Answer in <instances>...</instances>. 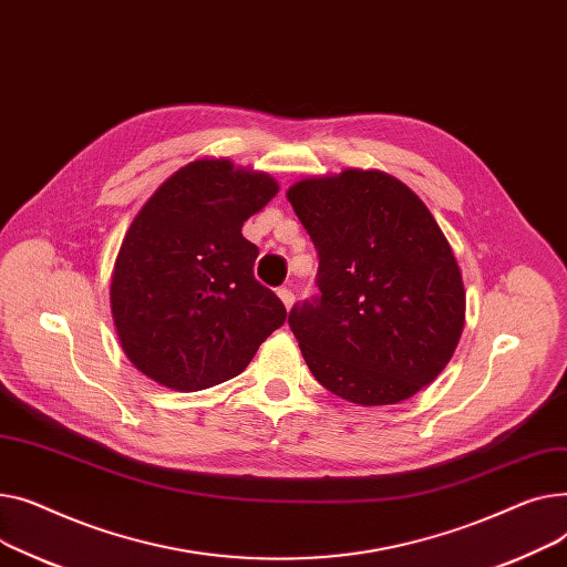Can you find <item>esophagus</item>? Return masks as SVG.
<instances>
[{"label":"esophagus","instance_id":"esophagus-1","mask_svg":"<svg viewBox=\"0 0 567 567\" xmlns=\"http://www.w3.org/2000/svg\"><path fill=\"white\" fill-rule=\"evenodd\" d=\"M277 295H279V299H281L286 309H290V307H292V302H295V295H292V290H288V288H279V290H277Z\"/></svg>","mask_w":567,"mask_h":567}]
</instances>
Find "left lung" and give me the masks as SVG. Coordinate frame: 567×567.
<instances>
[{
    "instance_id": "1",
    "label": "left lung",
    "mask_w": 567,
    "mask_h": 567,
    "mask_svg": "<svg viewBox=\"0 0 567 567\" xmlns=\"http://www.w3.org/2000/svg\"><path fill=\"white\" fill-rule=\"evenodd\" d=\"M286 196L320 258V295L288 316L313 378L363 408L408 401L446 369L467 309L440 224L378 169L297 181Z\"/></svg>"
}]
</instances>
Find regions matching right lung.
<instances>
[{"label": "right lung", "instance_id": "right-lung-1", "mask_svg": "<svg viewBox=\"0 0 567 567\" xmlns=\"http://www.w3.org/2000/svg\"><path fill=\"white\" fill-rule=\"evenodd\" d=\"M279 192L230 159H194L166 178L121 243L110 305L135 369L174 391L240 375L286 322L281 299L254 279L258 247L243 224Z\"/></svg>", "mask_w": 567, "mask_h": 567}]
</instances>
